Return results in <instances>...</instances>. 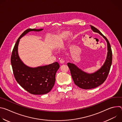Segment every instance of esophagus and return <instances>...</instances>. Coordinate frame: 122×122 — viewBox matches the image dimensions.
Here are the masks:
<instances>
[{"instance_id": "esophagus-1", "label": "esophagus", "mask_w": 122, "mask_h": 122, "mask_svg": "<svg viewBox=\"0 0 122 122\" xmlns=\"http://www.w3.org/2000/svg\"><path fill=\"white\" fill-rule=\"evenodd\" d=\"M59 62L60 63V64H64L65 63V61L63 59H60L59 61Z\"/></svg>"}]
</instances>
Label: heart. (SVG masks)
<instances>
[{
    "label": "heart",
    "instance_id": "1",
    "mask_svg": "<svg viewBox=\"0 0 122 122\" xmlns=\"http://www.w3.org/2000/svg\"><path fill=\"white\" fill-rule=\"evenodd\" d=\"M66 34H67V32L66 31H63V32L59 33L58 34H57L56 36L55 40V41L53 42V47L54 48H56L57 46H58L60 44H61L63 40L66 36ZM68 36L69 38H72V33L68 34Z\"/></svg>",
    "mask_w": 122,
    "mask_h": 122
}]
</instances>
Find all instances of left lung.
Listing matches in <instances>:
<instances>
[{"label":"left lung","mask_w":122,"mask_h":122,"mask_svg":"<svg viewBox=\"0 0 122 122\" xmlns=\"http://www.w3.org/2000/svg\"><path fill=\"white\" fill-rule=\"evenodd\" d=\"M90 26L94 32L99 33L106 40L107 43L108 52L104 64L98 70L92 73L83 71L73 63H67L74 83L80 88L83 89L94 88L102 84L107 78L112 63V51L110 42L97 28L91 25Z\"/></svg>","instance_id":"obj_1"}]
</instances>
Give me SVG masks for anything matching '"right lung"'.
Listing matches in <instances>:
<instances>
[{"label": "right lung", "mask_w": 122, "mask_h": 122, "mask_svg": "<svg viewBox=\"0 0 122 122\" xmlns=\"http://www.w3.org/2000/svg\"><path fill=\"white\" fill-rule=\"evenodd\" d=\"M43 29H28L17 40L13 48L11 64L14 77L22 87L33 95H44L49 93L54 86L56 74L59 68L56 62L48 65L32 67L24 63L18 51L20 40L29 32L42 31Z\"/></svg>", "instance_id": "obj_1"}]
</instances>
